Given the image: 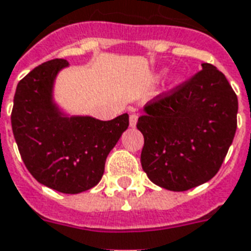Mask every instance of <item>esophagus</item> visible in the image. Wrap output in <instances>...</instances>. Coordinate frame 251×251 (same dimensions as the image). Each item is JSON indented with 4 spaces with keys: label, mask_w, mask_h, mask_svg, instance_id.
I'll use <instances>...</instances> for the list:
<instances>
[{
    "label": "esophagus",
    "mask_w": 251,
    "mask_h": 251,
    "mask_svg": "<svg viewBox=\"0 0 251 251\" xmlns=\"http://www.w3.org/2000/svg\"><path fill=\"white\" fill-rule=\"evenodd\" d=\"M137 119H139V115L135 114V112H133V114L129 115V127H131V128H135V127H136Z\"/></svg>",
    "instance_id": "obj_1"
}]
</instances>
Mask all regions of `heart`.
I'll return each instance as SVG.
<instances>
[{
	"instance_id": "b5f03b06",
	"label": "heart",
	"mask_w": 251,
	"mask_h": 251,
	"mask_svg": "<svg viewBox=\"0 0 251 251\" xmlns=\"http://www.w3.org/2000/svg\"><path fill=\"white\" fill-rule=\"evenodd\" d=\"M177 82H178V78H175V79H173V83H177Z\"/></svg>"
}]
</instances>
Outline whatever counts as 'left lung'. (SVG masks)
<instances>
[{
  "label": "left lung",
  "mask_w": 251,
  "mask_h": 251,
  "mask_svg": "<svg viewBox=\"0 0 251 251\" xmlns=\"http://www.w3.org/2000/svg\"><path fill=\"white\" fill-rule=\"evenodd\" d=\"M144 107L137 129L144 136L140 161L151 181L184 192L205 184L221 168L237 129L238 99L221 71L202 70Z\"/></svg>",
  "instance_id": "1"
}]
</instances>
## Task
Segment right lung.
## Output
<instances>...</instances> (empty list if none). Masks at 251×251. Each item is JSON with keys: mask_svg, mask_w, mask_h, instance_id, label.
<instances>
[{"mask_svg": "<svg viewBox=\"0 0 251 251\" xmlns=\"http://www.w3.org/2000/svg\"><path fill=\"white\" fill-rule=\"evenodd\" d=\"M66 67V59L45 62L18 83L11 128L34 178L61 193L76 195L100 181L105 159L129 122L128 114L104 122L66 112L54 97L55 79Z\"/></svg>", "mask_w": 251, "mask_h": 251, "instance_id": "obj_1", "label": "right lung"}]
</instances>
